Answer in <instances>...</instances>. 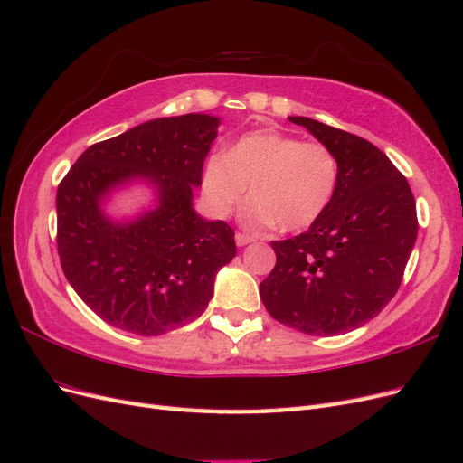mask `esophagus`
Here are the masks:
<instances>
[{"instance_id": "1", "label": "esophagus", "mask_w": 463, "mask_h": 463, "mask_svg": "<svg viewBox=\"0 0 463 463\" xmlns=\"http://www.w3.org/2000/svg\"><path fill=\"white\" fill-rule=\"evenodd\" d=\"M255 241V237H250V235H247V233H241V232H237L235 233V243L240 245V247H243V245H249V243H253Z\"/></svg>"}]
</instances>
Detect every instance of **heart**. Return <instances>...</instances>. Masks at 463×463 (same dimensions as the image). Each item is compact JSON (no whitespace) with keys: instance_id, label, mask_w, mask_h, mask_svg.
<instances>
[{"instance_id":"obj_1","label":"heart","mask_w":463,"mask_h":463,"mask_svg":"<svg viewBox=\"0 0 463 463\" xmlns=\"http://www.w3.org/2000/svg\"><path fill=\"white\" fill-rule=\"evenodd\" d=\"M340 165L322 143L255 131L243 135L226 154H213L204 164L203 191L218 216H230L250 184L253 197L241 218L250 230L279 226L299 232L328 208L338 187Z\"/></svg>"}]
</instances>
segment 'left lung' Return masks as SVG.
Returning <instances> with one entry per match:
<instances>
[{
    "label": "left lung",
    "instance_id": "left-lung-1",
    "mask_svg": "<svg viewBox=\"0 0 463 463\" xmlns=\"http://www.w3.org/2000/svg\"><path fill=\"white\" fill-rule=\"evenodd\" d=\"M289 121L334 152L338 187L309 230L270 243L276 266L259 293L286 326L309 335L345 334L396 296L417 240L415 199L408 179L365 138L311 118Z\"/></svg>",
    "mask_w": 463,
    "mask_h": 463
}]
</instances>
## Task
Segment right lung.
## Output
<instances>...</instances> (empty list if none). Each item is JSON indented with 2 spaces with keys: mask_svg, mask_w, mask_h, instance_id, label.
Masks as SVG:
<instances>
[{
  "mask_svg": "<svg viewBox=\"0 0 463 463\" xmlns=\"http://www.w3.org/2000/svg\"><path fill=\"white\" fill-rule=\"evenodd\" d=\"M220 119L160 118L96 143L80 154L55 197L58 253L67 282L108 325L160 335L199 318L214 278L235 257L233 230L201 218L193 191ZM133 178L159 193L157 206L114 222L101 201Z\"/></svg>",
  "mask_w": 463,
  "mask_h": 463,
  "instance_id": "1",
  "label": "right lung"
}]
</instances>
